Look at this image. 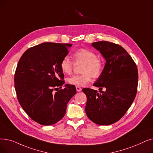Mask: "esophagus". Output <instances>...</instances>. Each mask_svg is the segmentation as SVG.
Listing matches in <instances>:
<instances>
[{"label": "esophagus", "mask_w": 153, "mask_h": 153, "mask_svg": "<svg viewBox=\"0 0 153 153\" xmlns=\"http://www.w3.org/2000/svg\"><path fill=\"white\" fill-rule=\"evenodd\" d=\"M76 91H77V92H80V91H81V90H82V89L81 88V87H79V86H76Z\"/></svg>", "instance_id": "obj_1"}]
</instances>
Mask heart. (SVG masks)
Segmentation results:
<instances>
[{
  "instance_id": "obj_1",
  "label": "heart",
  "mask_w": 153,
  "mask_h": 153,
  "mask_svg": "<svg viewBox=\"0 0 153 153\" xmlns=\"http://www.w3.org/2000/svg\"><path fill=\"white\" fill-rule=\"evenodd\" d=\"M73 57L76 64H82L81 74L72 76L68 79L71 85L84 86L89 83L92 77L97 78L102 74L104 64L100 59L97 58L96 53L88 49H79L76 51ZM74 63L68 56L64 57L60 63V68L65 74H70L72 71Z\"/></svg>"
}]
</instances>
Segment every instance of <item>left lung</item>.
<instances>
[{
    "label": "left lung",
    "mask_w": 153,
    "mask_h": 153,
    "mask_svg": "<svg viewBox=\"0 0 153 153\" xmlns=\"http://www.w3.org/2000/svg\"><path fill=\"white\" fill-rule=\"evenodd\" d=\"M105 60L101 76L93 84L99 90L84 88L87 96L85 113L93 123L111 125L120 119L133 102L137 92V66L123 47L118 44L99 41L92 44Z\"/></svg>",
    "instance_id": "1"
}]
</instances>
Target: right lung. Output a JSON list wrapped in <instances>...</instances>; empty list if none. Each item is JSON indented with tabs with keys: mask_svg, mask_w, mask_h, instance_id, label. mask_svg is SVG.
Returning a JSON list of instances; mask_svg holds the SVG:
<instances>
[{
	"mask_svg": "<svg viewBox=\"0 0 153 153\" xmlns=\"http://www.w3.org/2000/svg\"><path fill=\"white\" fill-rule=\"evenodd\" d=\"M71 46L44 42L28 49L19 61L14 76L17 99L27 115L40 124L49 126L60 121L76 94V87L70 84L53 92L65 83L60 63Z\"/></svg>",
	"mask_w": 153,
	"mask_h": 153,
	"instance_id": "obj_1",
	"label": "right lung"
}]
</instances>
